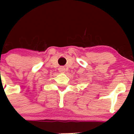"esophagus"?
I'll return each instance as SVG.
<instances>
[{
  "label": "esophagus",
  "mask_w": 134,
  "mask_h": 134,
  "mask_svg": "<svg viewBox=\"0 0 134 134\" xmlns=\"http://www.w3.org/2000/svg\"><path fill=\"white\" fill-rule=\"evenodd\" d=\"M59 71H60L61 73H64V72H65L66 69H65V68L64 67V66H61V67H60V68H59Z\"/></svg>",
  "instance_id": "34e87169"
}]
</instances>
